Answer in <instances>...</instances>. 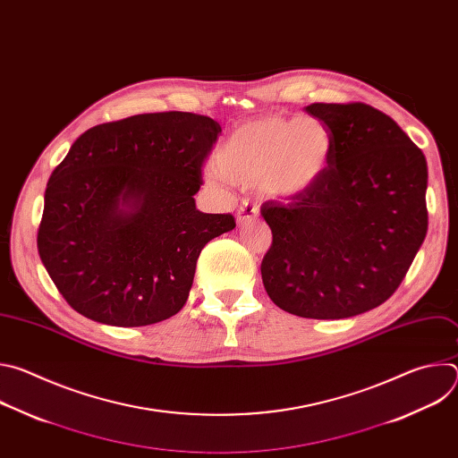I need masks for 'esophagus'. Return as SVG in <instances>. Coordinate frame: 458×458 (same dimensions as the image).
Returning <instances> with one entry per match:
<instances>
[{
  "label": "esophagus",
  "instance_id": "34e87169",
  "mask_svg": "<svg viewBox=\"0 0 458 458\" xmlns=\"http://www.w3.org/2000/svg\"><path fill=\"white\" fill-rule=\"evenodd\" d=\"M257 216H259L257 207L248 205V203H242V207L237 210V223H239V225H244V223H248V221H251V219H257Z\"/></svg>",
  "mask_w": 458,
  "mask_h": 458
}]
</instances>
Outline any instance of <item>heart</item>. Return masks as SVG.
<instances>
[{
	"label": "heart",
	"mask_w": 458,
	"mask_h": 458,
	"mask_svg": "<svg viewBox=\"0 0 458 458\" xmlns=\"http://www.w3.org/2000/svg\"><path fill=\"white\" fill-rule=\"evenodd\" d=\"M332 154V132L318 117L272 114L232 130L214 152L210 179L297 199L326 177Z\"/></svg>",
	"instance_id": "heart-1"
}]
</instances>
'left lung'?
I'll list each match as a JSON object with an SVG mask.
<instances>
[{
	"label": "left lung",
	"instance_id": "left-lung-1",
	"mask_svg": "<svg viewBox=\"0 0 458 458\" xmlns=\"http://www.w3.org/2000/svg\"><path fill=\"white\" fill-rule=\"evenodd\" d=\"M330 128L332 165L308 193L260 207L274 242L260 265L270 299L306 318L380 306L428 232V165L404 130L364 103L304 106Z\"/></svg>",
	"mask_w": 458,
	"mask_h": 458
}]
</instances>
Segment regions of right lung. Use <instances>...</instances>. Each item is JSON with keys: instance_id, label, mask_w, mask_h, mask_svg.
Here are the masks:
<instances>
[{"instance_id": "right-lung-1", "label": "right lung", "mask_w": 458, "mask_h": 458, "mask_svg": "<svg viewBox=\"0 0 458 458\" xmlns=\"http://www.w3.org/2000/svg\"><path fill=\"white\" fill-rule=\"evenodd\" d=\"M219 132L208 115L157 112L74 141L48 179L38 251L78 313L134 328L184 306L201 250L235 228L193 199Z\"/></svg>"}]
</instances>
